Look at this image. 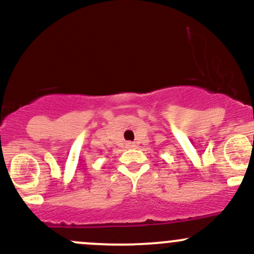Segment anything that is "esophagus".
<instances>
[{"label":"esophagus","instance_id":"34e87169","mask_svg":"<svg viewBox=\"0 0 254 254\" xmlns=\"http://www.w3.org/2000/svg\"><path fill=\"white\" fill-rule=\"evenodd\" d=\"M127 146H129V147H132V146H134V145H132L131 142H127Z\"/></svg>","mask_w":254,"mask_h":254}]
</instances>
